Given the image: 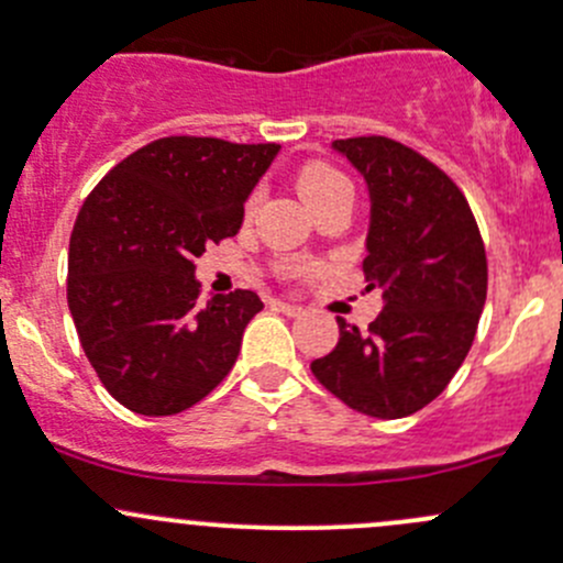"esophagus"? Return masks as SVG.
Masks as SVG:
<instances>
[{
  "label": "esophagus",
  "instance_id": "1",
  "mask_svg": "<svg viewBox=\"0 0 563 563\" xmlns=\"http://www.w3.org/2000/svg\"><path fill=\"white\" fill-rule=\"evenodd\" d=\"M275 305V310H280V313L286 316H302L305 308H299V305H291V302H272Z\"/></svg>",
  "mask_w": 563,
  "mask_h": 563
}]
</instances>
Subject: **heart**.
<instances>
[{
  "label": "heart",
  "mask_w": 563,
  "mask_h": 563,
  "mask_svg": "<svg viewBox=\"0 0 563 563\" xmlns=\"http://www.w3.org/2000/svg\"><path fill=\"white\" fill-rule=\"evenodd\" d=\"M297 187L310 209L321 207L323 201L340 196V192H354L349 176L340 174L338 168L327 166V163H308V166H302V172L297 176ZM255 201H258V196H250L247 212L255 207Z\"/></svg>",
  "instance_id": "heart-1"
}]
</instances>
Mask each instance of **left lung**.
<instances>
[{
	"instance_id": "left-lung-1",
	"label": "left lung",
	"mask_w": 563,
	"mask_h": 563,
	"mask_svg": "<svg viewBox=\"0 0 563 563\" xmlns=\"http://www.w3.org/2000/svg\"><path fill=\"white\" fill-rule=\"evenodd\" d=\"M371 192L367 291L384 310L360 332L338 318L332 354L313 376L354 411L376 419L417 413L463 365L487 297V258L460 187L419 152L384 139L332 141Z\"/></svg>"
}]
</instances>
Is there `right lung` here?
<instances>
[{
  "label": "right lung",
  "mask_w": 563,
  "mask_h": 563,
  "mask_svg": "<svg viewBox=\"0 0 563 563\" xmlns=\"http://www.w3.org/2000/svg\"><path fill=\"white\" fill-rule=\"evenodd\" d=\"M277 144L172 135L103 176L78 212L67 305L78 340L113 400L144 417L196 406L234 367L253 291L198 305L196 258L234 236Z\"/></svg>",
  "instance_id": "1"
}]
</instances>
